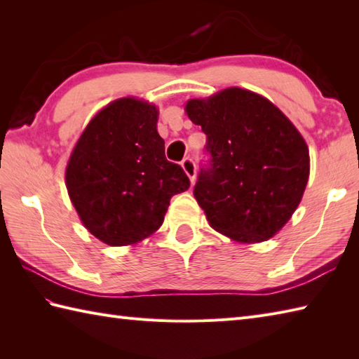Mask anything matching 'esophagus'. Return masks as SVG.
<instances>
[{"label": "esophagus", "mask_w": 359, "mask_h": 359, "mask_svg": "<svg viewBox=\"0 0 359 359\" xmlns=\"http://www.w3.org/2000/svg\"><path fill=\"white\" fill-rule=\"evenodd\" d=\"M182 168H184V171L187 172V175L189 177V180L194 184V179H196V163L191 157H185L182 160Z\"/></svg>", "instance_id": "1"}]
</instances>
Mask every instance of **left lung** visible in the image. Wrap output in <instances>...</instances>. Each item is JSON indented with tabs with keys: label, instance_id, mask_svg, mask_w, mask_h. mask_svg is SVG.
Listing matches in <instances>:
<instances>
[{
	"label": "left lung",
	"instance_id": "left-lung-1",
	"mask_svg": "<svg viewBox=\"0 0 359 359\" xmlns=\"http://www.w3.org/2000/svg\"><path fill=\"white\" fill-rule=\"evenodd\" d=\"M185 109L207 135L210 158L197 175L194 197L210 225L238 242L273 238L306 189V140L276 106L247 89L194 98Z\"/></svg>",
	"mask_w": 359,
	"mask_h": 359
}]
</instances>
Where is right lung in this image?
Returning a JSON list of instances; mask_svg holds the SVG:
<instances>
[{
  "label": "right lung",
  "mask_w": 359,
  "mask_h": 359,
  "mask_svg": "<svg viewBox=\"0 0 359 359\" xmlns=\"http://www.w3.org/2000/svg\"><path fill=\"white\" fill-rule=\"evenodd\" d=\"M156 106L120 98L89 121L66 168L71 201L89 233L120 247L163 224L174 194L189 188L184 168L165 157Z\"/></svg>",
  "instance_id": "right-lung-1"
}]
</instances>
